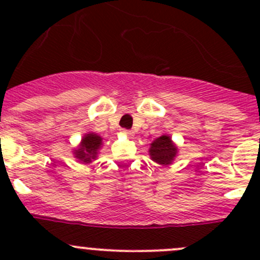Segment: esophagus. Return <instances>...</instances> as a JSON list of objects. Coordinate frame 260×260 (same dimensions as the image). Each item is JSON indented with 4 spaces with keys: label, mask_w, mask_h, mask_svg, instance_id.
<instances>
[{
    "label": "esophagus",
    "mask_w": 260,
    "mask_h": 260,
    "mask_svg": "<svg viewBox=\"0 0 260 260\" xmlns=\"http://www.w3.org/2000/svg\"><path fill=\"white\" fill-rule=\"evenodd\" d=\"M123 135L128 136V137H133V132H132V131H127V129H124V131H123Z\"/></svg>",
    "instance_id": "34e87169"
}]
</instances>
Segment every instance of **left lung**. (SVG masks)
Here are the masks:
<instances>
[{"label":"left lung","instance_id":"obj_1","mask_svg":"<svg viewBox=\"0 0 260 260\" xmlns=\"http://www.w3.org/2000/svg\"><path fill=\"white\" fill-rule=\"evenodd\" d=\"M149 157L161 166H170L179 154V148L169 135H162L149 145Z\"/></svg>","mask_w":260,"mask_h":260}]
</instances>
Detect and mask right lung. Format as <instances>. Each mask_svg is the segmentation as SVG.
Instances as JSON below:
<instances>
[{
    "mask_svg": "<svg viewBox=\"0 0 260 260\" xmlns=\"http://www.w3.org/2000/svg\"><path fill=\"white\" fill-rule=\"evenodd\" d=\"M102 146H103V137L102 136L94 132L85 133L78 147L73 149L74 158H77L81 164H90L91 161L96 159Z\"/></svg>",
    "mask_w": 260,
    "mask_h": 260,
    "instance_id": "right-lung-1",
    "label": "right lung"
}]
</instances>
